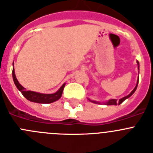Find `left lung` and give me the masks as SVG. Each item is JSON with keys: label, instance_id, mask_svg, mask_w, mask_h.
<instances>
[{"label": "left lung", "instance_id": "8db88e82", "mask_svg": "<svg viewBox=\"0 0 153 153\" xmlns=\"http://www.w3.org/2000/svg\"><path fill=\"white\" fill-rule=\"evenodd\" d=\"M137 63H138V65H139V62H137ZM138 67H139V66H138ZM138 82H139V79H138V81H137V83H136V87H135V88L133 89V90H132V91L130 93H129V95L126 96V97H124L123 98L120 99V100H119V101L117 100H115V99H112V100H109V101H107V102H105V104H106V105H120V104L122 103V102H123V101L125 100H126V99H128V98H129V97H130L131 96H132V94L134 93V92L136 91V88H137ZM88 100H89V99H88ZM90 100V102H94V103H100V102H97V101H93V100Z\"/></svg>", "mask_w": 153, "mask_h": 153}]
</instances>
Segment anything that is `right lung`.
<instances>
[{
    "label": "right lung",
    "instance_id": "obj_1",
    "mask_svg": "<svg viewBox=\"0 0 153 153\" xmlns=\"http://www.w3.org/2000/svg\"><path fill=\"white\" fill-rule=\"evenodd\" d=\"M12 76H13V82H14V84L17 86V88L18 89L19 91L21 92L23 96L27 100H28L33 102H37V103H51V102H53L55 101L58 100L61 97L63 90L64 89L65 84H66V83H63L61 87L59 89V90L56 91V93H52V94H45V93H36V92L30 91V90H27V91L25 90V88L19 83L18 80L16 78L15 73H14V68H13Z\"/></svg>",
    "mask_w": 153,
    "mask_h": 153
}]
</instances>
